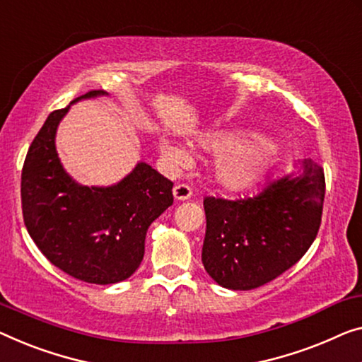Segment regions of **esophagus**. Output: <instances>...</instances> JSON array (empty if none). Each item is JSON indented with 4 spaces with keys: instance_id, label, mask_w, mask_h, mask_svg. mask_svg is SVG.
<instances>
[{
    "instance_id": "esophagus-1",
    "label": "esophagus",
    "mask_w": 362,
    "mask_h": 362,
    "mask_svg": "<svg viewBox=\"0 0 362 362\" xmlns=\"http://www.w3.org/2000/svg\"><path fill=\"white\" fill-rule=\"evenodd\" d=\"M174 198L179 199V202H185V199L192 198V188L185 185V183H179V185L174 187Z\"/></svg>"
}]
</instances>
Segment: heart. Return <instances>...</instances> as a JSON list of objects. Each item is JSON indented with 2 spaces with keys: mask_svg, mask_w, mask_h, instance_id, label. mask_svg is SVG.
<instances>
[{
  "mask_svg": "<svg viewBox=\"0 0 362 362\" xmlns=\"http://www.w3.org/2000/svg\"><path fill=\"white\" fill-rule=\"evenodd\" d=\"M202 144L206 149L221 151L214 164L216 179L229 190H247L265 175L272 160V151L260 138L242 139L235 143L233 134L209 133ZM159 151L172 165L187 164L185 149L169 138L159 139Z\"/></svg>",
  "mask_w": 362,
  "mask_h": 362,
  "instance_id": "b5f03b06",
  "label": "heart"
}]
</instances>
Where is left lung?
Returning <instances> with one entry per match:
<instances>
[{"mask_svg":"<svg viewBox=\"0 0 362 362\" xmlns=\"http://www.w3.org/2000/svg\"><path fill=\"white\" fill-rule=\"evenodd\" d=\"M325 175L312 159L252 198L206 197L202 262L223 288L249 291L296 265L322 223Z\"/></svg>","mask_w":362,"mask_h":362,"instance_id":"1","label":"left lung"}]
</instances>
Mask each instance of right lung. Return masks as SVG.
I'll use <instances>...</instances> for the list:
<instances>
[{
    "mask_svg": "<svg viewBox=\"0 0 362 362\" xmlns=\"http://www.w3.org/2000/svg\"><path fill=\"white\" fill-rule=\"evenodd\" d=\"M100 95L90 90L48 115L27 151L21 202L29 235L50 263L81 281L113 284L138 269L148 228L174 203V183L146 163L110 187L81 185L64 170L58 125L73 104Z\"/></svg>",
    "mask_w": 362,
    "mask_h": 362,
    "instance_id": "1",
    "label": "right lung"
}]
</instances>
